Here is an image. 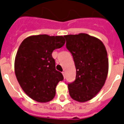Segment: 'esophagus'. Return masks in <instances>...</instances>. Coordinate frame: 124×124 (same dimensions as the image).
Wrapping results in <instances>:
<instances>
[{
  "label": "esophagus",
  "mask_w": 124,
  "mask_h": 124,
  "mask_svg": "<svg viewBox=\"0 0 124 124\" xmlns=\"http://www.w3.org/2000/svg\"><path fill=\"white\" fill-rule=\"evenodd\" d=\"M62 74H63V76H64V78H66V73H65V71L62 72Z\"/></svg>",
  "instance_id": "1"
}]
</instances>
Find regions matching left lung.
<instances>
[{
    "instance_id": "1",
    "label": "left lung",
    "mask_w": 124,
    "mask_h": 124,
    "mask_svg": "<svg viewBox=\"0 0 124 124\" xmlns=\"http://www.w3.org/2000/svg\"><path fill=\"white\" fill-rule=\"evenodd\" d=\"M73 57L76 79L68 84L70 95L80 102L90 100L104 86L109 69L108 53L100 40L86 33L65 35Z\"/></svg>"
}]
</instances>
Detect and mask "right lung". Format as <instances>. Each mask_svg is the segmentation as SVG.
Instances as JSON below:
<instances>
[{"instance_id":"obj_1","label":"right lung","mask_w":124,"mask_h":124,"mask_svg":"<svg viewBox=\"0 0 124 124\" xmlns=\"http://www.w3.org/2000/svg\"><path fill=\"white\" fill-rule=\"evenodd\" d=\"M64 44V37L47 35L30 36L20 44L15 60V75L33 100L47 102L55 96V88L64 77L55 69L52 53Z\"/></svg>"}]
</instances>
